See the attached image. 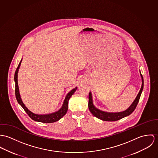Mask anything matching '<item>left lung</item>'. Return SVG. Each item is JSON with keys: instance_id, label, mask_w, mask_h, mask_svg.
Instances as JSON below:
<instances>
[{"instance_id": "8db88e82", "label": "left lung", "mask_w": 158, "mask_h": 158, "mask_svg": "<svg viewBox=\"0 0 158 158\" xmlns=\"http://www.w3.org/2000/svg\"><path fill=\"white\" fill-rule=\"evenodd\" d=\"M141 77H142V84L140 88V91L133 102V104L131 105V106L125 111H123V112H119V113H107L105 111H102L101 110H99L97 109L93 104V100H92V96H91V93L89 92V96H88V108L91 113V114L94 116L95 117L103 120L105 121H118L123 118L129 116L130 114H131L133 111L135 110L136 106L138 105L139 99H140V95L143 88V79L142 77V74H140Z\"/></svg>"}]
</instances>
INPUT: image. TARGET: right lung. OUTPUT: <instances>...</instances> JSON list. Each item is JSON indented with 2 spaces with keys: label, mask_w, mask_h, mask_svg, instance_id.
Instances as JSON below:
<instances>
[{
  "label": "right lung",
  "mask_w": 158,
  "mask_h": 158,
  "mask_svg": "<svg viewBox=\"0 0 158 158\" xmlns=\"http://www.w3.org/2000/svg\"><path fill=\"white\" fill-rule=\"evenodd\" d=\"M22 60H20V63H19V64L18 65V68H17L16 70L15 71V94H16V99L18 101V103L22 106V107L23 108V110L27 113V114L30 116V118L31 119H32L33 120L35 121L43 123H53L59 121L60 119H61L67 113V110H68L69 101L71 96L76 91L77 88H75L73 89L71 91H70L68 93V94L67 95V96H66V98H65V99L64 100V104H63L62 106L61 107V108L59 111H56L55 113H52V114H44V115H39V114H36L32 113L29 110H28V108L25 106V105L23 104V103L22 101V99L20 98V94H19V90L18 84V73L19 67H20L21 62H22Z\"/></svg>",
  "instance_id": "1"
}]
</instances>
